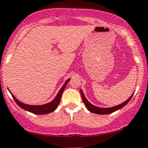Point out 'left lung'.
<instances>
[{"label":"left lung","instance_id":"8db88e82","mask_svg":"<svg viewBox=\"0 0 148 148\" xmlns=\"http://www.w3.org/2000/svg\"><path fill=\"white\" fill-rule=\"evenodd\" d=\"M80 92H81L82 97L83 103H84V105H85V106H86V108H87V110H88L89 111H90V112L93 113V114H102V115H103V114H111V113L114 112V111H116V110L121 109V108H123L124 106H125L126 105L129 103V101L131 100V98L132 97L133 95H134V93H133V94L132 95L130 96V97H129V98L127 99L126 101H124V103H121V104L118 105V106H114V107H110V108H100V107H97V106H93L92 104H91V103H90V102H89L88 100L86 99L84 93H83V92L81 90H80Z\"/></svg>","mask_w":148,"mask_h":148}]
</instances>
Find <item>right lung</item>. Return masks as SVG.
<instances>
[{
  "mask_svg": "<svg viewBox=\"0 0 148 148\" xmlns=\"http://www.w3.org/2000/svg\"><path fill=\"white\" fill-rule=\"evenodd\" d=\"M70 80V79H67L66 81L65 82L64 85L62 86V87L61 88V90H59V92H58L57 95L56 96L55 98L52 100L50 103H47V104L44 105H40V106H32V105H27L25 104V103H23L21 102H20L12 93L10 92V93L12 95V97L14 98V100H15L16 103H17L19 107H21V108L24 109V110H27V111H29V112H31L32 114H38V115H43V114H49V113L53 112L57 108V107L58 106L60 103V100H61V95H62L63 92H64V89L66 87V84H68L69 81Z\"/></svg>",
  "mask_w": 148,
  "mask_h": 148,
  "instance_id": "right-lung-1",
  "label": "right lung"
}]
</instances>
